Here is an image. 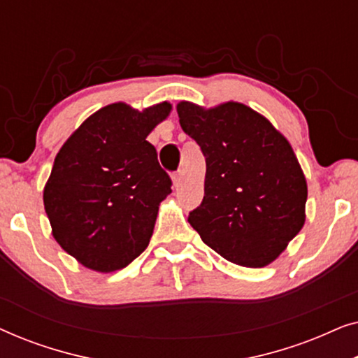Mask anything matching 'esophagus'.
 Instances as JSON below:
<instances>
[{
	"instance_id": "esophagus-1",
	"label": "esophagus",
	"mask_w": 358,
	"mask_h": 358,
	"mask_svg": "<svg viewBox=\"0 0 358 358\" xmlns=\"http://www.w3.org/2000/svg\"><path fill=\"white\" fill-rule=\"evenodd\" d=\"M180 182H182V173H174L173 174V184H174V187H179L180 185Z\"/></svg>"
}]
</instances>
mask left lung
<instances>
[{"label":"left lung","mask_w":358,"mask_h":358,"mask_svg":"<svg viewBox=\"0 0 358 358\" xmlns=\"http://www.w3.org/2000/svg\"><path fill=\"white\" fill-rule=\"evenodd\" d=\"M176 110L207 163L203 200L189 223L229 262L272 264L306 220L308 184L290 141L243 102L180 101Z\"/></svg>","instance_id":"1"}]
</instances>
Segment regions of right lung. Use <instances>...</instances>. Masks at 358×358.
<instances>
[{
    "instance_id": "right-lung-1",
    "label": "right lung",
    "mask_w": 358,
    "mask_h": 358,
    "mask_svg": "<svg viewBox=\"0 0 358 358\" xmlns=\"http://www.w3.org/2000/svg\"><path fill=\"white\" fill-rule=\"evenodd\" d=\"M171 109L168 101L143 110L114 102L87 117L57 153L43 207L55 241L86 268L120 271L148 246L173 190L146 136Z\"/></svg>"
}]
</instances>
